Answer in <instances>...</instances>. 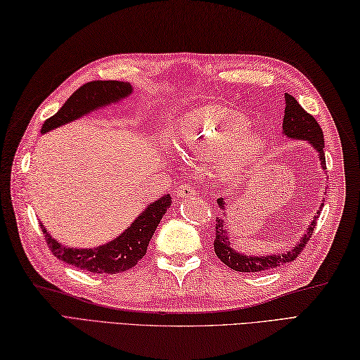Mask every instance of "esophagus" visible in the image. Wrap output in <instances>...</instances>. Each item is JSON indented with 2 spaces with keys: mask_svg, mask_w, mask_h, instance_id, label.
Here are the masks:
<instances>
[{
  "mask_svg": "<svg viewBox=\"0 0 360 360\" xmlns=\"http://www.w3.org/2000/svg\"><path fill=\"white\" fill-rule=\"evenodd\" d=\"M176 196L181 198V200H184V198L195 196V190H193V187H190V186H187V184L179 186L178 190H176Z\"/></svg>",
  "mask_w": 360,
  "mask_h": 360,
  "instance_id": "esophagus-1",
  "label": "esophagus"
}]
</instances>
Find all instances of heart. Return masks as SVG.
<instances>
[{
    "mask_svg": "<svg viewBox=\"0 0 360 360\" xmlns=\"http://www.w3.org/2000/svg\"><path fill=\"white\" fill-rule=\"evenodd\" d=\"M174 143L188 156L215 159L219 182L235 187L263 155L266 136L250 128V119L241 111L205 103L179 117Z\"/></svg>",
    "mask_w": 360,
    "mask_h": 360,
    "instance_id": "b5f03b06",
    "label": "heart"
}]
</instances>
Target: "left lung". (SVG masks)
Returning <instances> with one entry per match:
<instances>
[{
    "mask_svg": "<svg viewBox=\"0 0 360 360\" xmlns=\"http://www.w3.org/2000/svg\"><path fill=\"white\" fill-rule=\"evenodd\" d=\"M285 117H283V136H286L290 141H307L312 148L317 151V156L320 160V167L322 170H326V160H325V139H323V131L317 120L304 111L300 103H298L295 98L290 94H285ZM218 207L223 210V215L221 218H217V236L215 241H213V248H215L217 257L223 262L226 266L231 267L233 271L238 272H262V271H269L277 267L280 264H285L292 262L300 254V250L304 248L311 238L312 231L316 227V221L320 215V210H322V204H320V209L316 212L314 218L311 219V223L307 226V231L302 235V238L298 240L292 248L283 250L281 254H266V255H249L243 254L238 249L233 246L231 241V236L227 232V209L229 202L223 198H218L217 200Z\"/></svg>",
    "mask_w": 360,
    "mask_h": 360,
    "instance_id": "obj_1",
    "label": "left lung"
}]
</instances>
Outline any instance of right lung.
Instances as JSON below:
<instances>
[{
    "instance_id": "add662e5",
    "label": "right lung",
    "mask_w": 360,
    "mask_h": 360,
    "mask_svg": "<svg viewBox=\"0 0 360 360\" xmlns=\"http://www.w3.org/2000/svg\"><path fill=\"white\" fill-rule=\"evenodd\" d=\"M133 94V85L129 82L97 80L80 86L68 98L65 105L52 117L44 122L41 134H46L74 120L85 117L88 114L116 105ZM172 196L164 195L156 201L148 202L139 215L116 238L101 244L97 248H70L65 246L46 231L40 223L52 254L62 262L72 264L79 269L94 274H119L131 269L137 262L147 254L148 243L155 233L160 219L170 209Z\"/></svg>"
}]
</instances>
